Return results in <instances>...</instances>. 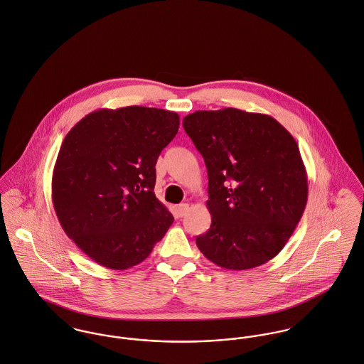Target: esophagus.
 I'll list each match as a JSON object with an SVG mask.
<instances>
[{"label":"esophagus","mask_w":364,"mask_h":364,"mask_svg":"<svg viewBox=\"0 0 364 364\" xmlns=\"http://www.w3.org/2000/svg\"><path fill=\"white\" fill-rule=\"evenodd\" d=\"M188 211H189V204H188V203H182V204L178 205V214H179V217H183Z\"/></svg>","instance_id":"esophagus-1"}]
</instances>
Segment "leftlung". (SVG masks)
<instances>
[{"label":"left lung","instance_id":"8db88e82","mask_svg":"<svg viewBox=\"0 0 364 364\" xmlns=\"http://www.w3.org/2000/svg\"><path fill=\"white\" fill-rule=\"evenodd\" d=\"M183 129L208 175L210 230L200 252L227 269H249L275 257L307 203V173L298 143L269 115L237 108L196 111Z\"/></svg>","mask_w":364,"mask_h":364}]
</instances>
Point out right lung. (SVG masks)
I'll use <instances>...</instances> for the list:
<instances>
[{
    "label": "right lung",
    "mask_w": 364,
    "mask_h": 364,
    "mask_svg": "<svg viewBox=\"0 0 364 364\" xmlns=\"http://www.w3.org/2000/svg\"><path fill=\"white\" fill-rule=\"evenodd\" d=\"M178 128L173 111L131 105L90 112L66 134L53 172L54 210L100 265L141 263L172 225L154 185L157 159Z\"/></svg>",
    "instance_id": "add662e5"
}]
</instances>
